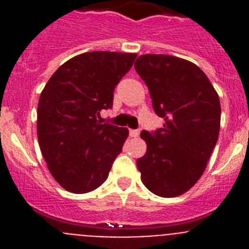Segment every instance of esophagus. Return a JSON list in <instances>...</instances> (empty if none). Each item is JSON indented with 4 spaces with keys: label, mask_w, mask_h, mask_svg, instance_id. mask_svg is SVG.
I'll use <instances>...</instances> for the list:
<instances>
[{
    "label": "esophagus",
    "mask_w": 249,
    "mask_h": 249,
    "mask_svg": "<svg viewBox=\"0 0 249 249\" xmlns=\"http://www.w3.org/2000/svg\"><path fill=\"white\" fill-rule=\"evenodd\" d=\"M129 136L131 137H138L140 136V129H129Z\"/></svg>",
    "instance_id": "1"
}]
</instances>
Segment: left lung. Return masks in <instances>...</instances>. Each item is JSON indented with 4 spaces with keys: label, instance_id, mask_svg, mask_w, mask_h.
<instances>
[{
    "label": "left lung",
    "instance_id": "1",
    "mask_svg": "<svg viewBox=\"0 0 249 249\" xmlns=\"http://www.w3.org/2000/svg\"><path fill=\"white\" fill-rule=\"evenodd\" d=\"M135 68L149 89L162 128L142 131L147 152L137 160L141 179L160 197H177L203 175L218 140L219 97L198 66L168 54H142Z\"/></svg>",
    "mask_w": 249,
    "mask_h": 249
}]
</instances>
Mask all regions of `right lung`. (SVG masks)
I'll list each match as a JSON object with an SVG mask.
<instances>
[{
  "label": "right lung",
  "instance_id": "add662e5",
  "mask_svg": "<svg viewBox=\"0 0 249 249\" xmlns=\"http://www.w3.org/2000/svg\"><path fill=\"white\" fill-rule=\"evenodd\" d=\"M136 53L93 51L68 59L52 74L37 107V136L51 175L66 191L87 193L107 179L128 129L101 123L113 91Z\"/></svg>",
  "mask_w": 249,
  "mask_h": 249
}]
</instances>
